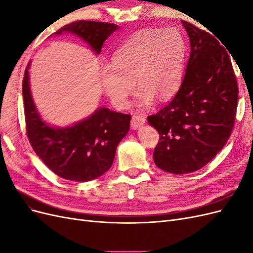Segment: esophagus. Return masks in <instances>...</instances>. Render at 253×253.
I'll list each match as a JSON object with an SVG mask.
<instances>
[{
    "mask_svg": "<svg viewBox=\"0 0 253 253\" xmlns=\"http://www.w3.org/2000/svg\"><path fill=\"white\" fill-rule=\"evenodd\" d=\"M145 124V117L141 114H135L133 115L131 120V126L133 129H137Z\"/></svg>",
    "mask_w": 253,
    "mask_h": 253,
    "instance_id": "34e87169",
    "label": "esophagus"
}]
</instances>
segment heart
I'll list each match as a JSON object with an SVG mask.
<instances>
[{"mask_svg":"<svg viewBox=\"0 0 253 253\" xmlns=\"http://www.w3.org/2000/svg\"><path fill=\"white\" fill-rule=\"evenodd\" d=\"M187 52L183 35L173 27L139 30L115 50L111 64L99 72L104 94L117 108H126L136 85L137 102L149 108L178 89Z\"/></svg>","mask_w":253,"mask_h":253,"instance_id":"1","label":"heart"}]
</instances>
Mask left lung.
Masks as SVG:
<instances>
[{"mask_svg": "<svg viewBox=\"0 0 253 253\" xmlns=\"http://www.w3.org/2000/svg\"><path fill=\"white\" fill-rule=\"evenodd\" d=\"M181 23L191 47L185 77L173 100L148 117L159 133L154 163L173 174L197 171L224 148L239 99L231 60L221 42L187 21Z\"/></svg>", "mask_w": 253, "mask_h": 253, "instance_id": "8db88e82", "label": "left lung"}]
</instances>
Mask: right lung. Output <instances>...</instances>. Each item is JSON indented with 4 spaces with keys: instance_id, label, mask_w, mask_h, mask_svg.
Listing matches in <instances>:
<instances>
[{
    "instance_id": "obj_1",
    "label": "right lung",
    "mask_w": 253,
    "mask_h": 253,
    "mask_svg": "<svg viewBox=\"0 0 253 253\" xmlns=\"http://www.w3.org/2000/svg\"><path fill=\"white\" fill-rule=\"evenodd\" d=\"M117 29L113 23L80 20L61 27L53 35H77L99 55L104 41ZM29 65L30 62L24 73L22 91L26 133L36 154L48 169L67 180L89 181L104 174L112 167L118 143L128 132L131 116L100 108L72 126H50L42 120L34 103Z\"/></svg>"
}]
</instances>
